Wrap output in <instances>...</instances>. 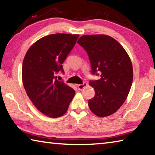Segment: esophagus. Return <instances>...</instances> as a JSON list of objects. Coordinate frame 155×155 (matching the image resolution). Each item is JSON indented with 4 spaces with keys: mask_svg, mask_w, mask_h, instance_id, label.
Returning a JSON list of instances; mask_svg holds the SVG:
<instances>
[{
    "mask_svg": "<svg viewBox=\"0 0 155 155\" xmlns=\"http://www.w3.org/2000/svg\"><path fill=\"white\" fill-rule=\"evenodd\" d=\"M87 83H86V82H84L82 84H78V89H79V90H82L83 88H84L85 87H86V86H87Z\"/></svg>",
    "mask_w": 155,
    "mask_h": 155,
    "instance_id": "obj_1",
    "label": "esophagus"
}]
</instances>
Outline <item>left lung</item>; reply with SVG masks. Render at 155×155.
Returning <instances> with one entry per match:
<instances>
[{
    "label": "left lung",
    "instance_id": "obj_1",
    "mask_svg": "<svg viewBox=\"0 0 155 155\" xmlns=\"http://www.w3.org/2000/svg\"><path fill=\"white\" fill-rule=\"evenodd\" d=\"M78 43L88 54L93 74L101 73L99 80L89 82L95 91L88 100L90 110L99 117L112 115L124 104L131 89V59L123 46L108 35H84Z\"/></svg>",
    "mask_w": 155,
    "mask_h": 155
}]
</instances>
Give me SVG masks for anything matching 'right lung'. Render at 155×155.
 Instances as JSON below:
<instances>
[{
	"mask_svg": "<svg viewBox=\"0 0 155 155\" xmlns=\"http://www.w3.org/2000/svg\"><path fill=\"white\" fill-rule=\"evenodd\" d=\"M79 35L57 33L43 37L27 51L22 64V82L27 95L35 107L50 118L63 116L75 91L57 80L64 72L62 64Z\"/></svg>",
	"mask_w": 155,
	"mask_h": 155,
	"instance_id": "add662e5",
	"label": "right lung"
}]
</instances>
